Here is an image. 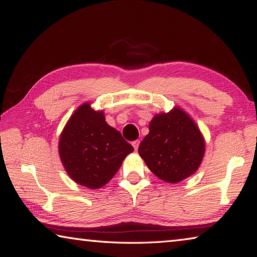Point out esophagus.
<instances>
[{
    "label": "esophagus",
    "mask_w": 257,
    "mask_h": 257,
    "mask_svg": "<svg viewBox=\"0 0 257 257\" xmlns=\"http://www.w3.org/2000/svg\"><path fill=\"white\" fill-rule=\"evenodd\" d=\"M133 146H134L135 151H137V150H138V146H139V141H135V142H133Z\"/></svg>",
    "instance_id": "esophagus-1"
}]
</instances>
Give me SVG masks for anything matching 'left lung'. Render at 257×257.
Returning <instances> with one entry per match:
<instances>
[{
  "label": "left lung",
  "mask_w": 257,
  "mask_h": 257,
  "mask_svg": "<svg viewBox=\"0 0 257 257\" xmlns=\"http://www.w3.org/2000/svg\"><path fill=\"white\" fill-rule=\"evenodd\" d=\"M149 129L138 153L159 179L178 184L198 170L205 155V139L185 110L176 105L158 113Z\"/></svg>",
  "instance_id": "8db88e82"
}]
</instances>
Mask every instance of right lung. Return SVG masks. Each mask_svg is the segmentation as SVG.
<instances>
[{
    "mask_svg": "<svg viewBox=\"0 0 257 257\" xmlns=\"http://www.w3.org/2000/svg\"><path fill=\"white\" fill-rule=\"evenodd\" d=\"M134 147L108 125L103 110L92 103L78 106L59 138V155L64 170L76 184L98 189L110 181Z\"/></svg>",
    "mask_w": 257,
    "mask_h": 257,
    "instance_id": "add662e5",
    "label": "right lung"
}]
</instances>
